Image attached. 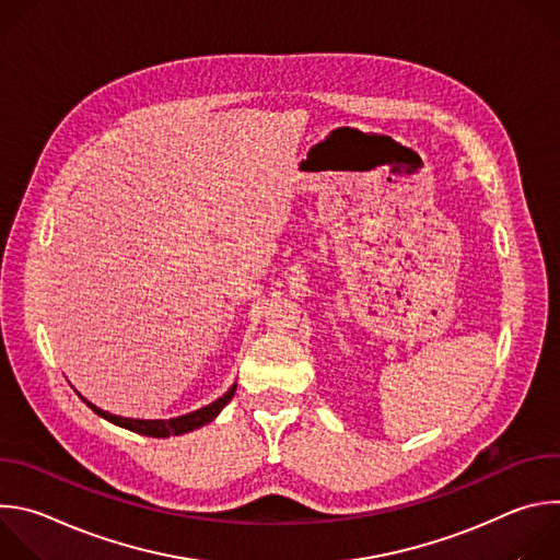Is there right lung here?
Listing matches in <instances>:
<instances>
[{"instance_id": "1", "label": "right lung", "mask_w": 560, "mask_h": 560, "mask_svg": "<svg viewBox=\"0 0 560 560\" xmlns=\"http://www.w3.org/2000/svg\"><path fill=\"white\" fill-rule=\"evenodd\" d=\"M234 389H236V383L230 385V389L219 396L217 401H212L210 406L201 408V410H195L190 415H184V417H177V419H154V421H143V419H126V417H117V415H110V412H104L102 408L93 406L89 398H84L86 406L97 412L102 419L119 425V428H126L130 432H137V434H143V436H154V439H168V436H179V434H186V432H192V430H199L201 425H208L210 421L217 419V415L232 401L234 396Z\"/></svg>"}]
</instances>
